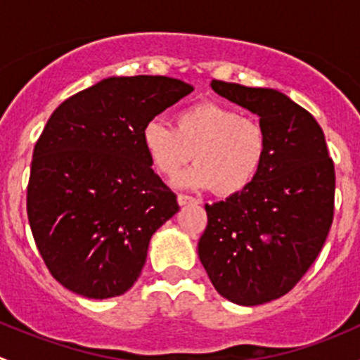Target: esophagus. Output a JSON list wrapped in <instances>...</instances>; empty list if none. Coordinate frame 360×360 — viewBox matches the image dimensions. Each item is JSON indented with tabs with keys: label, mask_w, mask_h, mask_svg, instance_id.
Here are the masks:
<instances>
[{
	"label": "esophagus",
	"mask_w": 360,
	"mask_h": 360,
	"mask_svg": "<svg viewBox=\"0 0 360 360\" xmlns=\"http://www.w3.org/2000/svg\"><path fill=\"white\" fill-rule=\"evenodd\" d=\"M177 203H179L181 207L190 205V203H197V198L188 197V195H177Z\"/></svg>",
	"instance_id": "34e87169"
}]
</instances>
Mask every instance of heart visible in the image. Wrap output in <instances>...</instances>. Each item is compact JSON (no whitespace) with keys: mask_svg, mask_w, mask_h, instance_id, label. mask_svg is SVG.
I'll use <instances>...</instances> for the list:
<instances>
[{"mask_svg":"<svg viewBox=\"0 0 360 360\" xmlns=\"http://www.w3.org/2000/svg\"><path fill=\"white\" fill-rule=\"evenodd\" d=\"M141 141L155 169L172 177L191 160L193 169L177 184L193 190L214 188L221 197L248 190L268 153L264 127L223 104L197 103L176 115V127L153 118L144 123Z\"/></svg>","mask_w":360,"mask_h":360,"instance_id":"obj_1","label":"heart"}]
</instances>
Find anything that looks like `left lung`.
I'll list each match as a JSON object with an SVG mask.
<instances>
[{
	"label": "left lung",
	"mask_w": 360,
	"mask_h": 360,
	"mask_svg": "<svg viewBox=\"0 0 360 360\" xmlns=\"http://www.w3.org/2000/svg\"><path fill=\"white\" fill-rule=\"evenodd\" d=\"M214 92L259 116L268 153L248 190L205 205L198 257L216 291L256 307L284 296L321 252L335 212V165L321 125L275 89L219 79Z\"/></svg>",
	"instance_id": "1"
}]
</instances>
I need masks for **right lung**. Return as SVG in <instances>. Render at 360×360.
<instances>
[{
	"label": "right lung",
	"instance_id": "right-lung-1",
	"mask_svg": "<svg viewBox=\"0 0 360 360\" xmlns=\"http://www.w3.org/2000/svg\"><path fill=\"white\" fill-rule=\"evenodd\" d=\"M191 92L167 76H110L49 118L32 153L27 216L43 261L69 291L106 300L139 278L151 237L179 210L141 130Z\"/></svg>",
	"mask_w": 360,
	"mask_h": 360
}]
</instances>
